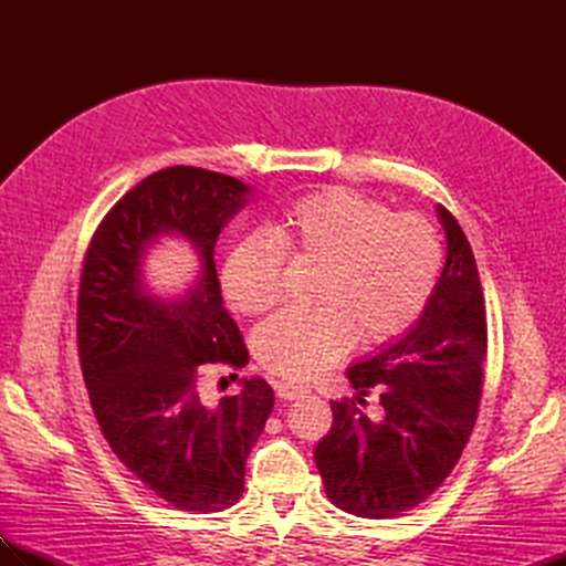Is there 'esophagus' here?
<instances>
[{
	"label": "esophagus",
	"instance_id": "esophagus-1",
	"mask_svg": "<svg viewBox=\"0 0 566 566\" xmlns=\"http://www.w3.org/2000/svg\"><path fill=\"white\" fill-rule=\"evenodd\" d=\"M273 389H276L279 397L285 399V401H293V399L304 397V394H310V389L300 387V385H293V382H276V385H273Z\"/></svg>",
	"mask_w": 566,
	"mask_h": 566
}]
</instances>
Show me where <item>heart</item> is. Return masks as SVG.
I'll use <instances>...</instances> for the list:
<instances>
[{
  "label": "heart",
  "mask_w": 566,
  "mask_h": 566,
  "mask_svg": "<svg viewBox=\"0 0 566 566\" xmlns=\"http://www.w3.org/2000/svg\"><path fill=\"white\" fill-rule=\"evenodd\" d=\"M283 260L318 266V306L266 321L254 335V356L281 378L304 382L335 364L354 337L375 347L403 335L434 293L443 250L422 214L328 188L290 205L266 235L229 252L221 290L238 314L260 316L281 302Z\"/></svg>",
  "instance_id": "1"
}]
</instances>
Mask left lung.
<instances>
[{
	"label": "left lung",
	"instance_id": "left-lung-1",
	"mask_svg": "<svg viewBox=\"0 0 566 566\" xmlns=\"http://www.w3.org/2000/svg\"><path fill=\"white\" fill-rule=\"evenodd\" d=\"M447 264L422 316L399 342L347 370L356 400L381 391L370 421L355 401H331L333 427L314 451L333 505L366 520L418 507L451 474L479 413L486 358V306L472 248L437 205Z\"/></svg>",
	"mask_w": 566,
	"mask_h": 566
}]
</instances>
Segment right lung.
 Masks as SVG:
<instances>
[{
    "label": "right lung",
    "mask_w": 566,
    "mask_h": 566,
    "mask_svg": "<svg viewBox=\"0 0 566 566\" xmlns=\"http://www.w3.org/2000/svg\"><path fill=\"white\" fill-rule=\"evenodd\" d=\"M248 193L210 169H160L101 219L80 276L77 352L101 432L158 499L200 515L241 501L245 460L273 410L262 378H243L214 406L198 389L205 366L250 361L214 266L217 238ZM163 232L181 234L201 260L197 285L175 301L150 296L140 273Z\"/></svg>",
    "instance_id": "right-lung-1"
}]
</instances>
